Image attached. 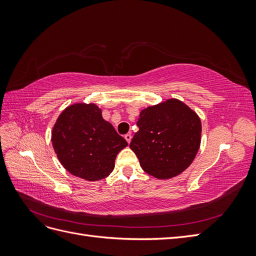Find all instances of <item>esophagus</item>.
<instances>
[{
	"instance_id": "esophagus-1",
	"label": "esophagus",
	"mask_w": 256,
	"mask_h": 256,
	"mask_svg": "<svg viewBox=\"0 0 256 256\" xmlns=\"http://www.w3.org/2000/svg\"><path fill=\"white\" fill-rule=\"evenodd\" d=\"M125 138L128 143H130L131 138H132V136H131V134H125Z\"/></svg>"
}]
</instances>
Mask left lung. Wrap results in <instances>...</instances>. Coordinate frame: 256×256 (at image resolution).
Instances as JSON below:
<instances>
[{
	"label": "left lung",
	"instance_id": "obj_1",
	"mask_svg": "<svg viewBox=\"0 0 256 256\" xmlns=\"http://www.w3.org/2000/svg\"><path fill=\"white\" fill-rule=\"evenodd\" d=\"M130 143L144 171L159 180L180 175L196 158L202 125L198 114L177 99L142 110Z\"/></svg>",
	"mask_w": 256,
	"mask_h": 256
}]
</instances>
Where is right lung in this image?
I'll return each mask as SVG.
<instances>
[{
  "mask_svg": "<svg viewBox=\"0 0 256 256\" xmlns=\"http://www.w3.org/2000/svg\"><path fill=\"white\" fill-rule=\"evenodd\" d=\"M51 141L62 166L90 182L109 176L118 154L128 145L94 104L66 108L53 127Z\"/></svg>",
  "mask_w": 256,
  "mask_h": 256,
  "instance_id": "obj_1",
  "label": "right lung"
}]
</instances>
